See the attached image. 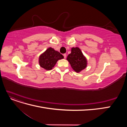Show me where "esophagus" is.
<instances>
[{"mask_svg":"<svg viewBox=\"0 0 127 127\" xmlns=\"http://www.w3.org/2000/svg\"><path fill=\"white\" fill-rule=\"evenodd\" d=\"M64 59H66V58L67 55L66 54V53H64Z\"/></svg>","mask_w":127,"mask_h":127,"instance_id":"obj_1","label":"esophagus"}]
</instances>
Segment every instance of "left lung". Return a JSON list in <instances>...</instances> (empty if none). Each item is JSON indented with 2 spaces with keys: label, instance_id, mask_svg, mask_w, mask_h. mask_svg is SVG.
Masks as SVG:
<instances>
[{
  "label": "left lung",
  "instance_id": "1",
  "mask_svg": "<svg viewBox=\"0 0 127 127\" xmlns=\"http://www.w3.org/2000/svg\"><path fill=\"white\" fill-rule=\"evenodd\" d=\"M67 60L69 63L71 68L76 72H80L87 66L86 57L83 55L81 50L78 47H73L71 53L68 55Z\"/></svg>",
  "mask_w": 127,
  "mask_h": 127
}]
</instances>
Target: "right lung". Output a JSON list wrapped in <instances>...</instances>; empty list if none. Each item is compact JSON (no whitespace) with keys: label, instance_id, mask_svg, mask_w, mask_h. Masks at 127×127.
Listing matches in <instances>:
<instances>
[{"label":"right lung","instance_id":"right-lung-1","mask_svg":"<svg viewBox=\"0 0 127 127\" xmlns=\"http://www.w3.org/2000/svg\"><path fill=\"white\" fill-rule=\"evenodd\" d=\"M64 57L59 52L50 47L40 55L39 58L40 66L46 70H50L55 67L58 61Z\"/></svg>","mask_w":127,"mask_h":127}]
</instances>
